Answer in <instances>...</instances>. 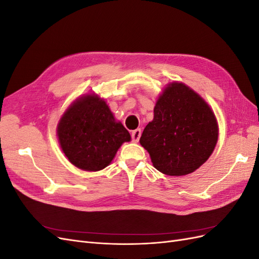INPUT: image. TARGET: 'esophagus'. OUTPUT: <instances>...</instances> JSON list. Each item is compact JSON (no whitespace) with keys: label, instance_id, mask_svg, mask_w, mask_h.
I'll list each match as a JSON object with an SVG mask.
<instances>
[{"label":"esophagus","instance_id":"34e87169","mask_svg":"<svg viewBox=\"0 0 259 259\" xmlns=\"http://www.w3.org/2000/svg\"><path fill=\"white\" fill-rule=\"evenodd\" d=\"M131 136H132V140H133V142L137 143L138 140H139V138H140V136H142V130L137 128V130H135V131H133Z\"/></svg>","mask_w":259,"mask_h":259}]
</instances>
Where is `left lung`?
Instances as JSON below:
<instances>
[{
    "instance_id": "obj_1",
    "label": "left lung",
    "mask_w": 259,
    "mask_h": 259,
    "mask_svg": "<svg viewBox=\"0 0 259 259\" xmlns=\"http://www.w3.org/2000/svg\"><path fill=\"white\" fill-rule=\"evenodd\" d=\"M217 138V121L208 105L185 84L171 83L156 101L153 121L139 142L156 169L183 176L209 158Z\"/></svg>"
}]
</instances>
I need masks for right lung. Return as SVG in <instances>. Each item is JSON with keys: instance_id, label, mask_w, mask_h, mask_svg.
Segmentation results:
<instances>
[{"instance_id": "add662e5", "label": "right lung", "mask_w": 259, "mask_h": 259, "mask_svg": "<svg viewBox=\"0 0 259 259\" xmlns=\"http://www.w3.org/2000/svg\"><path fill=\"white\" fill-rule=\"evenodd\" d=\"M62 151L73 165L96 171L108 166L131 135L104 100L88 95L71 105L58 124Z\"/></svg>"}]
</instances>
